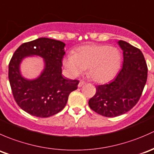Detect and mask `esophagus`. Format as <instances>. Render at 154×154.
<instances>
[{
	"label": "esophagus",
	"mask_w": 154,
	"mask_h": 154,
	"mask_svg": "<svg viewBox=\"0 0 154 154\" xmlns=\"http://www.w3.org/2000/svg\"><path fill=\"white\" fill-rule=\"evenodd\" d=\"M85 83H86V82H85V81H83V80H81L80 82H79V88H80V87L83 86V85H85Z\"/></svg>",
	"instance_id": "esophagus-1"
}]
</instances>
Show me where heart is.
I'll use <instances>...</instances> for the list:
<instances>
[{
  "label": "heart",
  "instance_id": "heart-1",
  "mask_svg": "<svg viewBox=\"0 0 154 154\" xmlns=\"http://www.w3.org/2000/svg\"><path fill=\"white\" fill-rule=\"evenodd\" d=\"M63 63L72 76L83 73L88 67V74L92 79L103 83L116 75L121 63V54L113 47L86 45L79 47L75 54H69Z\"/></svg>",
  "mask_w": 154,
  "mask_h": 154
}]
</instances>
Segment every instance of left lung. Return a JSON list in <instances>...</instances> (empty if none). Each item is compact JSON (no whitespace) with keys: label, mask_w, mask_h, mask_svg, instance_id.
I'll list each match as a JSON object with an SVG mask.
<instances>
[{"label":"left lung","mask_w":154,"mask_h":154,"mask_svg":"<svg viewBox=\"0 0 154 154\" xmlns=\"http://www.w3.org/2000/svg\"><path fill=\"white\" fill-rule=\"evenodd\" d=\"M123 50V66L108 84L96 87V94L88 101L90 108L106 117L122 115L137 104L148 78V66L139 49L129 43L118 42Z\"/></svg>","instance_id":"8db88e82"}]
</instances>
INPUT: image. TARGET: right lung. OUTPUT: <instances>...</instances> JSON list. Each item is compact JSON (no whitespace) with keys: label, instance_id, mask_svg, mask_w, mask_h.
Returning <instances> with one entry per match:
<instances>
[{"label":"right lung","instance_id":"1","mask_svg":"<svg viewBox=\"0 0 154 154\" xmlns=\"http://www.w3.org/2000/svg\"><path fill=\"white\" fill-rule=\"evenodd\" d=\"M65 44L47 38H40L22 44L15 50L9 64V80L18 105L34 116H52L64 109L71 92L78 88L79 80L61 75ZM36 54L45 59V68L35 80L21 76L19 65L23 57Z\"/></svg>","mask_w":154,"mask_h":154}]
</instances>
